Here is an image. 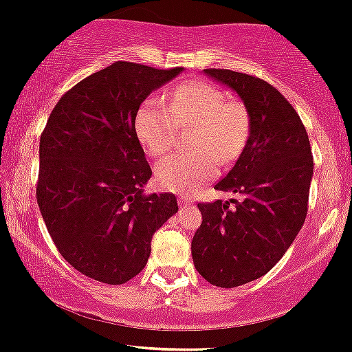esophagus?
I'll return each instance as SVG.
<instances>
[{"instance_id":"34e87169","label":"esophagus","mask_w":352,"mask_h":352,"mask_svg":"<svg viewBox=\"0 0 352 352\" xmlns=\"http://www.w3.org/2000/svg\"><path fill=\"white\" fill-rule=\"evenodd\" d=\"M177 203H179L181 208H189V206H192V201L188 199L186 196H179V197H177Z\"/></svg>"}]
</instances>
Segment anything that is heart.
Listing matches in <instances>:
<instances>
[{"mask_svg": "<svg viewBox=\"0 0 352 352\" xmlns=\"http://www.w3.org/2000/svg\"><path fill=\"white\" fill-rule=\"evenodd\" d=\"M195 124L192 153L164 157L156 168V181L169 191L192 192L218 175L219 161L238 160L250 136V114L238 101L204 81H188L169 94V104L148 96L134 116V129L151 156H161L173 146L177 128Z\"/></svg>", "mask_w": 352, "mask_h": 352, "instance_id": "b5f03b06", "label": "heart"}]
</instances>
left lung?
<instances>
[{
	"label": "left lung",
	"instance_id": "left-lung-1",
	"mask_svg": "<svg viewBox=\"0 0 352 352\" xmlns=\"http://www.w3.org/2000/svg\"><path fill=\"white\" fill-rule=\"evenodd\" d=\"M241 98L250 136L218 191L239 199L199 203L203 223L191 243L208 283L236 287L261 278L289 250L307 214L313 153L301 118L274 86L231 69H204Z\"/></svg>",
	"mask_w": 352,
	"mask_h": 352
}]
</instances>
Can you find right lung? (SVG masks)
<instances>
[{
	"label": "right lung",
	"mask_w": 352,
	"mask_h": 352,
	"mask_svg": "<svg viewBox=\"0 0 352 352\" xmlns=\"http://www.w3.org/2000/svg\"><path fill=\"white\" fill-rule=\"evenodd\" d=\"M183 68L116 61L61 96L39 140L36 199L59 254L106 284L140 274L153 234L177 212L176 196L144 195L151 168L134 116Z\"/></svg>",
	"instance_id": "obj_1"
}]
</instances>
